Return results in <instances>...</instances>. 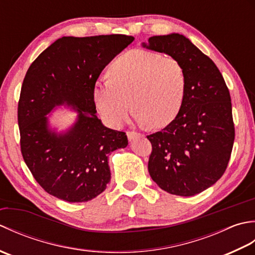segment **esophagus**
<instances>
[{
	"mask_svg": "<svg viewBox=\"0 0 255 255\" xmlns=\"http://www.w3.org/2000/svg\"><path fill=\"white\" fill-rule=\"evenodd\" d=\"M127 137H128L129 141H133V140L140 138V133H137V132H134V131H128L127 132Z\"/></svg>",
	"mask_w": 255,
	"mask_h": 255,
	"instance_id": "1",
	"label": "esophagus"
}]
</instances>
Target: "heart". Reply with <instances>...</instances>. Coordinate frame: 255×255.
<instances>
[{"mask_svg": "<svg viewBox=\"0 0 255 255\" xmlns=\"http://www.w3.org/2000/svg\"><path fill=\"white\" fill-rule=\"evenodd\" d=\"M108 74L110 80L96 81L92 99L110 126L121 127L132 107L138 122L152 128L167 126L180 113L187 77L177 59L147 50H129L112 63Z\"/></svg>", "mask_w": 255, "mask_h": 255, "instance_id": "obj_1", "label": "heart"}]
</instances>
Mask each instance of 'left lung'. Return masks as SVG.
<instances>
[{"label": "left lung", "mask_w": 255, "mask_h": 255, "mask_svg": "<svg viewBox=\"0 0 255 255\" xmlns=\"http://www.w3.org/2000/svg\"><path fill=\"white\" fill-rule=\"evenodd\" d=\"M141 46L177 59L187 77L176 118L147 136L150 176L167 193L194 196L213 186L228 165L235 141L229 90L214 61L185 36H152Z\"/></svg>", "instance_id": "left-lung-1"}]
</instances>
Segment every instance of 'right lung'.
<instances>
[{"mask_svg":"<svg viewBox=\"0 0 255 255\" xmlns=\"http://www.w3.org/2000/svg\"><path fill=\"white\" fill-rule=\"evenodd\" d=\"M133 39L126 35L62 37L27 70L17 110L20 150L32 176L52 196L88 202L110 183L108 154L126 148L128 139L97 118L92 91L104 68ZM62 106L77 117L58 132L49 114Z\"/></svg>","mask_w":255,"mask_h":255,"instance_id":"add662e5","label":"right lung"}]
</instances>
